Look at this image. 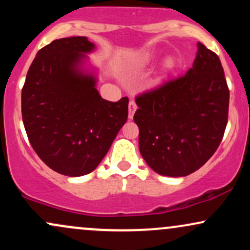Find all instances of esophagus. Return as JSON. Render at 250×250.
I'll list each match as a JSON object with an SVG mask.
<instances>
[{
	"label": "esophagus",
	"instance_id": "obj_1",
	"mask_svg": "<svg viewBox=\"0 0 250 250\" xmlns=\"http://www.w3.org/2000/svg\"><path fill=\"white\" fill-rule=\"evenodd\" d=\"M136 108H137L136 103H135L134 100H130V101H129V116H128L129 120L133 119L134 113H135V110H136Z\"/></svg>",
	"mask_w": 250,
	"mask_h": 250
}]
</instances>
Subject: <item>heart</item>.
Instances as JSON below:
<instances>
[{"mask_svg":"<svg viewBox=\"0 0 250 250\" xmlns=\"http://www.w3.org/2000/svg\"><path fill=\"white\" fill-rule=\"evenodd\" d=\"M151 60H153V56H148L145 59V62H149V61H151ZM173 67H174L173 60H168V61L166 62V68H167V69H171Z\"/></svg>","mask_w":250,"mask_h":250,"instance_id":"obj_1","label":"heart"}]
</instances>
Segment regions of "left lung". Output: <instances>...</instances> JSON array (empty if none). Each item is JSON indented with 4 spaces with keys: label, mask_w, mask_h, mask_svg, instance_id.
Instances as JSON below:
<instances>
[{
    "label": "left lung",
    "mask_w": 250,
    "mask_h": 250,
    "mask_svg": "<svg viewBox=\"0 0 250 250\" xmlns=\"http://www.w3.org/2000/svg\"><path fill=\"white\" fill-rule=\"evenodd\" d=\"M140 153L157 174L182 177L213 156L228 121L229 89L219 56L197 43L185 75L135 99Z\"/></svg>",
    "instance_id": "8db88e82"
}]
</instances>
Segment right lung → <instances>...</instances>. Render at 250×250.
Returning <instances> with one entry per match:
<instances>
[{
  "mask_svg": "<svg viewBox=\"0 0 250 250\" xmlns=\"http://www.w3.org/2000/svg\"><path fill=\"white\" fill-rule=\"evenodd\" d=\"M95 44L85 36L55 40L31 63L22 89V119L31 147L48 167L77 177L95 169L128 119V97L110 102L85 67Z\"/></svg>",
  "mask_w": 250,
  "mask_h": 250,
  "instance_id": "add662e5",
  "label": "right lung"
}]
</instances>
